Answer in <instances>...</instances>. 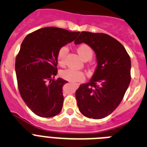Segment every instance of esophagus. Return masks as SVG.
<instances>
[{"label": "esophagus", "instance_id": "obj_1", "mask_svg": "<svg viewBox=\"0 0 147 147\" xmlns=\"http://www.w3.org/2000/svg\"><path fill=\"white\" fill-rule=\"evenodd\" d=\"M74 86H75V88H78V85H77V84H75Z\"/></svg>", "mask_w": 147, "mask_h": 147}]
</instances>
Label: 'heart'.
Masks as SVG:
<instances>
[{
  "label": "heart",
  "mask_w": 147,
  "mask_h": 147,
  "mask_svg": "<svg viewBox=\"0 0 147 147\" xmlns=\"http://www.w3.org/2000/svg\"><path fill=\"white\" fill-rule=\"evenodd\" d=\"M67 48L65 46L60 48L58 51L57 53V62L58 64L60 66H64L65 64V57L67 54ZM77 52L80 56L84 60H89L93 57V50L89 45L87 44H81L77 48ZM61 77L64 80H68V81L74 82H80L84 80V74L83 72L77 70L72 69V68H67V69L62 70L60 72Z\"/></svg>",
  "instance_id": "heart-1"
}]
</instances>
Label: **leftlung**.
Masks as SVG:
<instances>
[{"instance_id":"left-lung-1","label":"left lung","mask_w":147,"mask_h":147,"mask_svg":"<svg viewBox=\"0 0 147 147\" xmlns=\"http://www.w3.org/2000/svg\"><path fill=\"white\" fill-rule=\"evenodd\" d=\"M85 42L96 55L97 67L89 82L76 90L78 107L90 119L112 113L122 101L131 80V61L117 40L103 33L82 32L75 44Z\"/></svg>"}]
</instances>
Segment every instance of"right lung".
Returning <instances> with one entry per match:
<instances>
[{
  "instance_id": "1",
  "label": "right lung",
  "mask_w": 147,
  "mask_h": 147,
  "mask_svg": "<svg viewBox=\"0 0 147 147\" xmlns=\"http://www.w3.org/2000/svg\"><path fill=\"white\" fill-rule=\"evenodd\" d=\"M80 32L45 27L28 34L15 59L19 92L28 108L40 117L55 116L62 110V86L67 82L57 74V53Z\"/></svg>"
}]
</instances>
